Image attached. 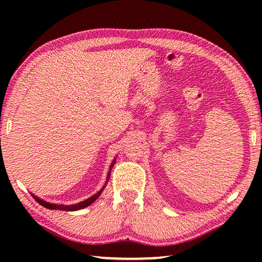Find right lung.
I'll return each mask as SVG.
<instances>
[{"label":"right lung","instance_id":"right-lung-1","mask_svg":"<svg viewBox=\"0 0 262 262\" xmlns=\"http://www.w3.org/2000/svg\"><path fill=\"white\" fill-rule=\"evenodd\" d=\"M114 163V162H113ZM112 166H113V164H112ZM111 166V167H112ZM108 177H110V172H108ZM108 179V178H107ZM103 190V189H101ZM101 190H99L98 193L97 194H95L94 196H91V198H89L88 200H85V201H82V202H79V203H77V205H70V206H63V205H53V203H48V202H46V201H43V200H40V199L39 198H37V196H34L33 195V198H34V200L37 201L38 203H40L41 206H43L45 208H47V209H53V210H56V209H59V210H66V211H73V210H79V209H83V208H85V207H88V206H90L92 202H95L97 199L99 198V195H100V193H101Z\"/></svg>","mask_w":262,"mask_h":262}]
</instances>
